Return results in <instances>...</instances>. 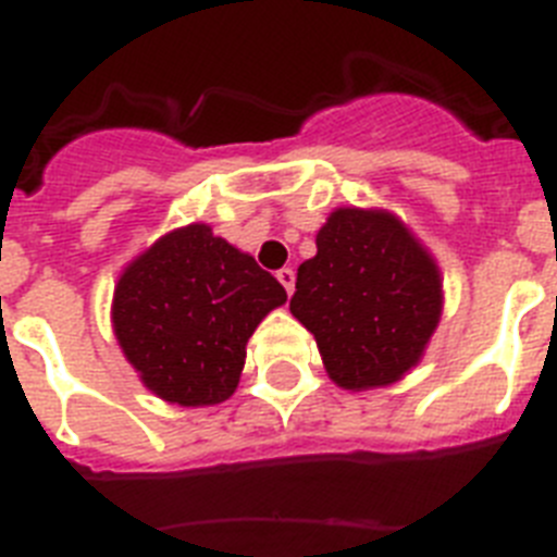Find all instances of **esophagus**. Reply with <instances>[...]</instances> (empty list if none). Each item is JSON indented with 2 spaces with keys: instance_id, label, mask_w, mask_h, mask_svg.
Wrapping results in <instances>:
<instances>
[{
  "instance_id": "esophagus-1",
  "label": "esophagus",
  "mask_w": 557,
  "mask_h": 557,
  "mask_svg": "<svg viewBox=\"0 0 557 557\" xmlns=\"http://www.w3.org/2000/svg\"><path fill=\"white\" fill-rule=\"evenodd\" d=\"M275 275H278V282L284 284V289H287V293H293V289H295V270L293 268H282Z\"/></svg>"
}]
</instances>
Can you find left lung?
Here are the masks:
<instances>
[{
    "label": "left lung",
    "instance_id": "8db88e82",
    "mask_svg": "<svg viewBox=\"0 0 557 557\" xmlns=\"http://www.w3.org/2000/svg\"><path fill=\"white\" fill-rule=\"evenodd\" d=\"M298 268L289 312L314 334L329 376L346 391L393 385L441 321V273L387 211L337 209Z\"/></svg>",
    "mask_w": 557,
    "mask_h": 557
}]
</instances>
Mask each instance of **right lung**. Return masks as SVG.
Wrapping results in <instances>:
<instances>
[{"instance_id": "add662e5", "label": "right lung", "mask_w": 557, "mask_h": 557, "mask_svg": "<svg viewBox=\"0 0 557 557\" xmlns=\"http://www.w3.org/2000/svg\"><path fill=\"white\" fill-rule=\"evenodd\" d=\"M287 289L253 256L186 225L127 264L113 289V332L141 382L170 405H220L236 391L245 346Z\"/></svg>"}]
</instances>
